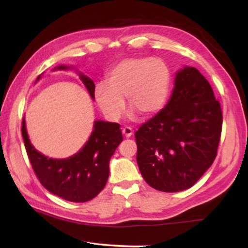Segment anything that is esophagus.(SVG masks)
Masks as SVG:
<instances>
[{
	"label": "esophagus",
	"mask_w": 248,
	"mask_h": 248,
	"mask_svg": "<svg viewBox=\"0 0 248 248\" xmlns=\"http://www.w3.org/2000/svg\"><path fill=\"white\" fill-rule=\"evenodd\" d=\"M122 132H123L125 138H131L132 134H133V131H132L131 127H124Z\"/></svg>",
	"instance_id": "esophagus-1"
}]
</instances>
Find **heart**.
Segmentation results:
<instances>
[{"instance_id":"heart-1","label":"heart","mask_w":248,"mask_h":248,"mask_svg":"<svg viewBox=\"0 0 248 248\" xmlns=\"http://www.w3.org/2000/svg\"><path fill=\"white\" fill-rule=\"evenodd\" d=\"M108 82L94 86V100L105 117L120 120L127 103L132 107L130 117L137 113L152 116L162 109L170 89V70L158 57H130L117 63L107 76Z\"/></svg>"}]
</instances>
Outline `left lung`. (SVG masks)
<instances>
[{"instance_id": "8db88e82", "label": "left lung", "mask_w": 248, "mask_h": 248, "mask_svg": "<svg viewBox=\"0 0 248 248\" xmlns=\"http://www.w3.org/2000/svg\"><path fill=\"white\" fill-rule=\"evenodd\" d=\"M221 126L209 81L195 67L179 69L167 105L135 132L142 177L161 192L192 187L215 160Z\"/></svg>"}]
</instances>
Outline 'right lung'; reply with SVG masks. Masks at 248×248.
Here are the masks:
<instances>
[{"label":"right lung","mask_w":248,"mask_h":248,"mask_svg":"<svg viewBox=\"0 0 248 248\" xmlns=\"http://www.w3.org/2000/svg\"><path fill=\"white\" fill-rule=\"evenodd\" d=\"M73 69L76 67L59 65L53 71ZM76 71L93 100V81L78 69ZM39 79L40 76L36 82ZM21 131L27 155L39 182L47 191L71 202L90 201L103 191L109 176L111 155L123 141L120 124L94 121L93 132L80 151L69 158L54 159L36 150L31 144L25 118Z\"/></svg>","instance_id":"1"}]
</instances>
